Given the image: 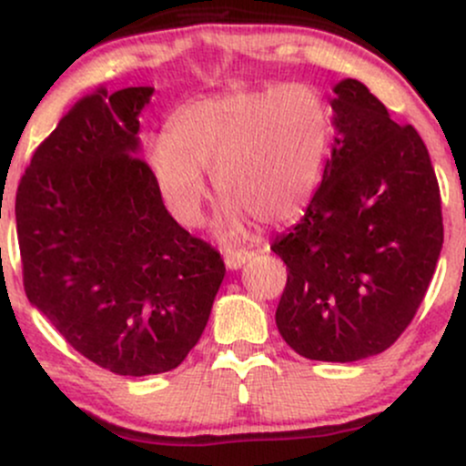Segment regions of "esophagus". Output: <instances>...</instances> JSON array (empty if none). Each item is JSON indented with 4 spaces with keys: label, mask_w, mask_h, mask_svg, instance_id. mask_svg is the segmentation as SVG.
Segmentation results:
<instances>
[{
    "label": "esophagus",
    "mask_w": 466,
    "mask_h": 466,
    "mask_svg": "<svg viewBox=\"0 0 466 466\" xmlns=\"http://www.w3.org/2000/svg\"><path fill=\"white\" fill-rule=\"evenodd\" d=\"M251 256H254V251L251 249H237V251H228L226 254V265L228 269L237 271L243 267L248 260H251Z\"/></svg>",
    "instance_id": "1"
}]
</instances>
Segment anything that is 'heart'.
Instances as JSON below:
<instances>
[{
  "label": "heart",
  "mask_w": 466,
  "mask_h": 466,
  "mask_svg": "<svg viewBox=\"0 0 466 466\" xmlns=\"http://www.w3.org/2000/svg\"><path fill=\"white\" fill-rule=\"evenodd\" d=\"M333 122L311 85L237 87L192 100L175 114L170 133L144 142L147 168L181 226L195 228L210 197L206 173L226 197L218 237L238 238L251 217L263 223L296 218L322 181Z\"/></svg>",
  "instance_id": "b5f03b06"
}]
</instances>
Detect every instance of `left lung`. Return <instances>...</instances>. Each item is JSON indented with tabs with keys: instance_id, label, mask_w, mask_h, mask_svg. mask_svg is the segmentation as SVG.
<instances>
[{
	"instance_id": "1",
	"label": "left lung",
	"mask_w": 466,
	"mask_h": 466,
	"mask_svg": "<svg viewBox=\"0 0 466 466\" xmlns=\"http://www.w3.org/2000/svg\"><path fill=\"white\" fill-rule=\"evenodd\" d=\"M333 144L307 212L271 249L289 274L276 324L298 355L357 361L408 329L442 249L425 142L355 78L333 87Z\"/></svg>"
}]
</instances>
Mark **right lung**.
<instances>
[{
  "mask_svg": "<svg viewBox=\"0 0 466 466\" xmlns=\"http://www.w3.org/2000/svg\"><path fill=\"white\" fill-rule=\"evenodd\" d=\"M151 96L100 87L78 100L32 155L15 203L30 304L80 355L125 377L177 368L226 276L137 157Z\"/></svg>",
  "mask_w": 466,
  "mask_h": 466,
  "instance_id": "1",
  "label": "right lung"
}]
</instances>
